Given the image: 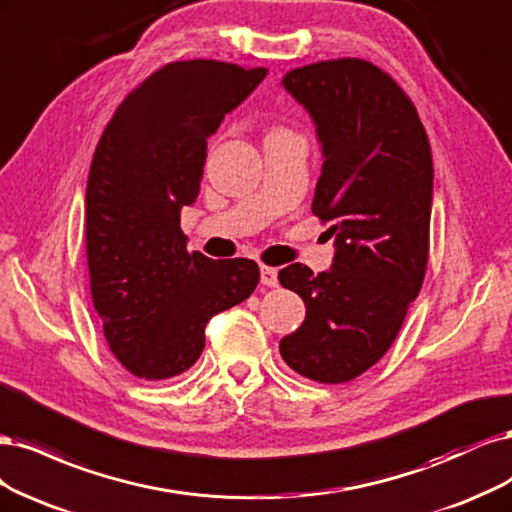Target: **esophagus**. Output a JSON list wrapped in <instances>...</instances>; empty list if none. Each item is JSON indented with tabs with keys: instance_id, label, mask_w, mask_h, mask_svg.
Segmentation results:
<instances>
[{
	"instance_id": "34e87169",
	"label": "esophagus",
	"mask_w": 512,
	"mask_h": 512,
	"mask_svg": "<svg viewBox=\"0 0 512 512\" xmlns=\"http://www.w3.org/2000/svg\"><path fill=\"white\" fill-rule=\"evenodd\" d=\"M261 285L263 287H276L278 285V270L272 266H266V263H261Z\"/></svg>"
}]
</instances>
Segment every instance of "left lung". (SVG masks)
<instances>
[{
  "mask_svg": "<svg viewBox=\"0 0 512 512\" xmlns=\"http://www.w3.org/2000/svg\"><path fill=\"white\" fill-rule=\"evenodd\" d=\"M317 125L323 170L312 214L336 238L332 270L293 263L280 285L306 319L280 340L285 364L338 385L364 374L398 336L430 257L434 166L415 104L387 72L357 57L302 65L283 78Z\"/></svg>",
  "mask_w": 512,
  "mask_h": 512,
  "instance_id": "8db88e82",
  "label": "left lung"
}]
</instances>
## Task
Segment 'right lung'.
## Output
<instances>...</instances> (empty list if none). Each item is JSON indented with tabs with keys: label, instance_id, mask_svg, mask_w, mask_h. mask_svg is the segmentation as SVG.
Returning <instances> with one entry per match:
<instances>
[{
	"label": "right lung",
	"instance_id": "1",
	"mask_svg": "<svg viewBox=\"0 0 512 512\" xmlns=\"http://www.w3.org/2000/svg\"><path fill=\"white\" fill-rule=\"evenodd\" d=\"M266 74L214 59L166 63L125 95L95 146L85 223L93 306L112 355L144 381L189 370L206 323L259 283L253 259L189 253L180 210L200 193L208 138Z\"/></svg>",
	"mask_w": 512,
	"mask_h": 512
}]
</instances>
